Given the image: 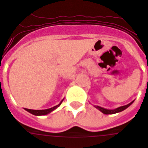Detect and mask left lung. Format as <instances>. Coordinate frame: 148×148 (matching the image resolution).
Listing matches in <instances>:
<instances>
[{"label": "left lung", "instance_id": "left-lung-1", "mask_svg": "<svg viewBox=\"0 0 148 148\" xmlns=\"http://www.w3.org/2000/svg\"><path fill=\"white\" fill-rule=\"evenodd\" d=\"M134 100H133L132 102H131L130 103H128L125 106H120V107H118L115 109H105V108L100 107V106H94L95 108H97V109H99V111L102 112L103 114H106V115H109V114H115L118 113V112H120L123 111L125 109H126L128 106H130L133 103H134Z\"/></svg>", "mask_w": 148, "mask_h": 148}]
</instances>
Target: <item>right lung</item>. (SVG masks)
Wrapping results in <instances>:
<instances>
[{"label": "right lung", "instance_id": "obj_1", "mask_svg": "<svg viewBox=\"0 0 148 148\" xmlns=\"http://www.w3.org/2000/svg\"><path fill=\"white\" fill-rule=\"evenodd\" d=\"M64 100V99H62V101H61V103L58 104V105L55 106H54V107H51L50 108V109H41V110H35V109H26L25 108V110H26L27 112H29V113L32 114V115H34V116H45V115H47V114L50 113V112H51L52 111H54L55 109H57L58 106H59L61 104H62V101Z\"/></svg>", "mask_w": 148, "mask_h": 148}]
</instances>
